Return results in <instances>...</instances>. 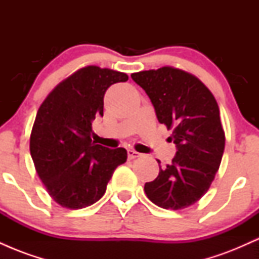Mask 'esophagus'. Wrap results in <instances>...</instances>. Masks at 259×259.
Here are the masks:
<instances>
[{
    "instance_id": "1",
    "label": "esophagus",
    "mask_w": 259,
    "mask_h": 259,
    "mask_svg": "<svg viewBox=\"0 0 259 259\" xmlns=\"http://www.w3.org/2000/svg\"><path fill=\"white\" fill-rule=\"evenodd\" d=\"M140 156H141V153L136 152L135 150H132V148H130V150H127V157H129V159H135Z\"/></svg>"
}]
</instances>
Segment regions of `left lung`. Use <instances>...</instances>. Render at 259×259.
Returning <instances> with one entry per match:
<instances>
[{"instance_id":"1","label":"left lung","mask_w":259,"mask_h":259,"mask_svg":"<svg viewBox=\"0 0 259 259\" xmlns=\"http://www.w3.org/2000/svg\"><path fill=\"white\" fill-rule=\"evenodd\" d=\"M132 78L150 97L159 123L173 130L169 140L178 150L170 164L157 159L158 177L145 184V192L164 209L192 206L209 189L224 152L218 103L200 79L169 65Z\"/></svg>"}]
</instances>
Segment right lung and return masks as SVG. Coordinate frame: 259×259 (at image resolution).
Wrapping results in <instances>:
<instances>
[{
    "instance_id": "add662e5",
    "label": "right lung",
    "mask_w": 259,
    "mask_h": 259,
    "mask_svg": "<svg viewBox=\"0 0 259 259\" xmlns=\"http://www.w3.org/2000/svg\"><path fill=\"white\" fill-rule=\"evenodd\" d=\"M125 73L88 65L61 81L41 103L30 135V154L47 192L59 206L80 209L105 195L126 150H111L91 140L92 120L103 115L109 86Z\"/></svg>"
}]
</instances>
